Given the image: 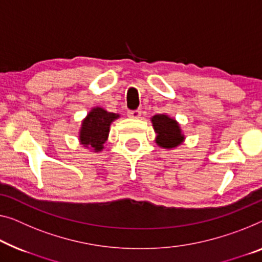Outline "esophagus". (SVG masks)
<instances>
[{"label":"esophagus","mask_w":262,"mask_h":262,"mask_svg":"<svg viewBox=\"0 0 262 262\" xmlns=\"http://www.w3.org/2000/svg\"><path fill=\"white\" fill-rule=\"evenodd\" d=\"M128 116L132 119H139L141 116V111L140 109H134V111L128 112Z\"/></svg>","instance_id":"1"}]
</instances>
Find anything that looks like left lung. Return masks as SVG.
I'll use <instances>...</instances> for the list:
<instances>
[{"mask_svg": "<svg viewBox=\"0 0 262 262\" xmlns=\"http://www.w3.org/2000/svg\"><path fill=\"white\" fill-rule=\"evenodd\" d=\"M154 129L158 134L156 143L163 148H174L182 142L183 136L177 121L167 115H155L151 119Z\"/></svg>", "mask_w": 262, "mask_h": 262, "instance_id": "8db88e82", "label": "left lung"}]
</instances>
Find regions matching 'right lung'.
I'll list each match as a JSON object with an SVG mask.
<instances>
[{"label": "right lung", "instance_id": "add662e5", "mask_svg": "<svg viewBox=\"0 0 262 262\" xmlns=\"http://www.w3.org/2000/svg\"><path fill=\"white\" fill-rule=\"evenodd\" d=\"M119 115L108 113L102 108H94L82 122L80 140L88 148L101 150L106 142L112 121L118 119Z\"/></svg>", "mask_w": 262, "mask_h": 262}]
</instances>
